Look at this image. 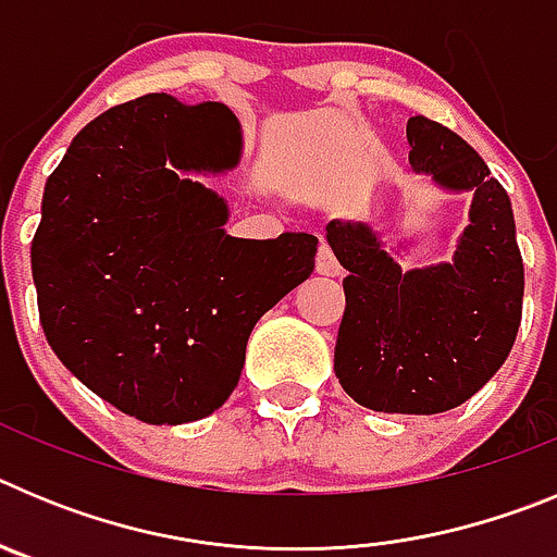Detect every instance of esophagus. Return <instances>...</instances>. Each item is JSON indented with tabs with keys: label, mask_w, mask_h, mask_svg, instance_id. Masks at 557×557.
I'll use <instances>...</instances> for the list:
<instances>
[{
	"label": "esophagus",
	"mask_w": 557,
	"mask_h": 557,
	"mask_svg": "<svg viewBox=\"0 0 557 557\" xmlns=\"http://www.w3.org/2000/svg\"><path fill=\"white\" fill-rule=\"evenodd\" d=\"M314 270H318L321 275H337L339 273L337 259H334V253L329 250L326 243H321V248H318V253H314Z\"/></svg>",
	"instance_id": "34e87169"
}]
</instances>
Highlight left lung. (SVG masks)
<instances>
[{"label":"left lung","mask_w":557,"mask_h":557,"mask_svg":"<svg viewBox=\"0 0 557 557\" xmlns=\"http://www.w3.org/2000/svg\"><path fill=\"white\" fill-rule=\"evenodd\" d=\"M407 141L412 170L446 191H471L469 225L451 262L412 270L368 223L326 225L348 270L334 373L368 410L435 416L469 401L508 359L521 323L524 264L508 191L480 152L426 116L407 122Z\"/></svg>","instance_id":"left-lung-1"}]
</instances>
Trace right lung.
<instances>
[{"label":"right lung","mask_w":557,"mask_h":557,"mask_svg":"<svg viewBox=\"0 0 557 557\" xmlns=\"http://www.w3.org/2000/svg\"><path fill=\"white\" fill-rule=\"evenodd\" d=\"M239 150L223 102L147 95L88 122L44 186L29 256L47 343L145 424L223 407L256 321L314 270L318 236L225 234L228 203L189 178Z\"/></svg>","instance_id":"obj_1"}]
</instances>
